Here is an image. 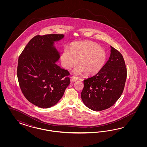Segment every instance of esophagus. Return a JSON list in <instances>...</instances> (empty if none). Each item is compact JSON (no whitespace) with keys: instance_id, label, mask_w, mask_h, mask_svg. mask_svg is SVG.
Wrapping results in <instances>:
<instances>
[{"instance_id":"obj_1","label":"esophagus","mask_w":147,"mask_h":147,"mask_svg":"<svg viewBox=\"0 0 147 147\" xmlns=\"http://www.w3.org/2000/svg\"><path fill=\"white\" fill-rule=\"evenodd\" d=\"M71 80L72 81L75 82L76 80H78V78L76 76H72L71 78Z\"/></svg>"}]
</instances>
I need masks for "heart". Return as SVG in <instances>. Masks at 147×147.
I'll return each mask as SVG.
<instances>
[{
	"mask_svg": "<svg viewBox=\"0 0 147 147\" xmlns=\"http://www.w3.org/2000/svg\"><path fill=\"white\" fill-rule=\"evenodd\" d=\"M106 60V53L99 45L92 41L73 42L70 49H64L60 55L62 67L69 70L78 64L73 71L76 74L85 73L86 76L96 74L102 68Z\"/></svg>",
	"mask_w": 147,
	"mask_h": 147,
	"instance_id": "heart-1",
	"label": "heart"
}]
</instances>
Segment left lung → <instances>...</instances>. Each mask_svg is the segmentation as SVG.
Listing matches in <instances>:
<instances>
[{
  "label": "left lung",
  "mask_w": 147,
  "mask_h": 147,
  "mask_svg": "<svg viewBox=\"0 0 147 147\" xmlns=\"http://www.w3.org/2000/svg\"><path fill=\"white\" fill-rule=\"evenodd\" d=\"M111 55L102 69L84 81L81 97L85 105L94 111L111 107L122 95L127 78V68L122 54L111 46Z\"/></svg>",
  "instance_id": "obj_1"
}]
</instances>
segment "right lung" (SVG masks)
I'll list each match as a JSON object with an SVG mask.
<instances>
[{"instance_id":"add662e5","label":"right lung","mask_w":147,"mask_h":147,"mask_svg":"<svg viewBox=\"0 0 147 147\" xmlns=\"http://www.w3.org/2000/svg\"><path fill=\"white\" fill-rule=\"evenodd\" d=\"M64 36L55 34L35 36L18 59L20 87L27 100L37 107L48 108L55 105L70 84L68 71L56 64L60 53L55 42Z\"/></svg>"}]
</instances>
